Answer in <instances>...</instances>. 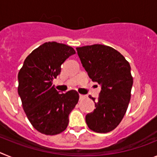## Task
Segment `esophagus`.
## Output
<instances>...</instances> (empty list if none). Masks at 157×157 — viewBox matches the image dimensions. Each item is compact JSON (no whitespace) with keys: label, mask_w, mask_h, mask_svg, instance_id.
<instances>
[{"label":"esophagus","mask_w":157,"mask_h":157,"mask_svg":"<svg viewBox=\"0 0 157 157\" xmlns=\"http://www.w3.org/2000/svg\"><path fill=\"white\" fill-rule=\"evenodd\" d=\"M84 98H85V95H83V94H79V98H80V99L82 100Z\"/></svg>","instance_id":"34e87169"}]
</instances>
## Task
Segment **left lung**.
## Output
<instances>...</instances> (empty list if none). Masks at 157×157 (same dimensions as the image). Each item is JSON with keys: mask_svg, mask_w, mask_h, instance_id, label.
<instances>
[{"mask_svg": "<svg viewBox=\"0 0 157 157\" xmlns=\"http://www.w3.org/2000/svg\"><path fill=\"white\" fill-rule=\"evenodd\" d=\"M83 67L93 82L101 86L94 112L86 116L90 130L108 133L114 130L123 120L130 100L133 77L130 66L120 52L104 45L78 47Z\"/></svg>", "mask_w": 157, "mask_h": 157, "instance_id": "obj_1", "label": "left lung"}]
</instances>
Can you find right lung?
<instances>
[{"instance_id":"1","label":"right lung","mask_w":157,"mask_h":157,"mask_svg":"<svg viewBox=\"0 0 157 157\" xmlns=\"http://www.w3.org/2000/svg\"><path fill=\"white\" fill-rule=\"evenodd\" d=\"M75 53L72 47L48 41L34 49L19 70L18 94L23 110L41 134L55 135L66 130L69 114L78 101L77 91L59 94L52 85L62 63Z\"/></svg>"}]
</instances>
